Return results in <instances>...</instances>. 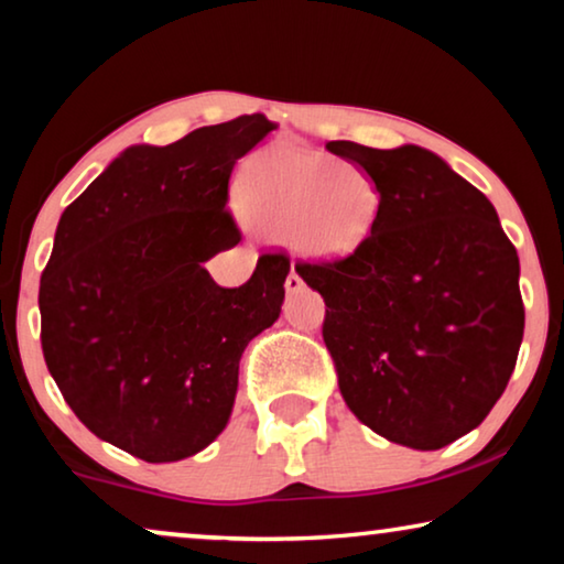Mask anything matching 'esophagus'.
I'll list each match as a JSON object with an SVG mask.
<instances>
[{
  "instance_id": "obj_1",
  "label": "esophagus",
  "mask_w": 564,
  "mask_h": 564,
  "mask_svg": "<svg viewBox=\"0 0 564 564\" xmlns=\"http://www.w3.org/2000/svg\"><path fill=\"white\" fill-rule=\"evenodd\" d=\"M303 288H305L303 276H300V274L295 272V267H292L290 274H288V280H284V290H288V292H300Z\"/></svg>"
}]
</instances>
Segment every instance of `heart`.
Instances as JSON below:
<instances>
[{
	"instance_id": "obj_1",
	"label": "heart",
	"mask_w": 564,
	"mask_h": 564,
	"mask_svg": "<svg viewBox=\"0 0 564 564\" xmlns=\"http://www.w3.org/2000/svg\"><path fill=\"white\" fill-rule=\"evenodd\" d=\"M241 203L267 234L292 238L307 257L344 259L372 236L380 189L351 161L280 149L249 161Z\"/></svg>"
}]
</instances>
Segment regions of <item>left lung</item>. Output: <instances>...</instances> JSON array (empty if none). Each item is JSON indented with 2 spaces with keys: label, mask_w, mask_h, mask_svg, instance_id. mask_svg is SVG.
Returning a JSON list of instances; mask_svg holds the SVG:
<instances>
[{
  "label": "left lung",
  "mask_w": 564,
  "mask_h": 564,
  "mask_svg": "<svg viewBox=\"0 0 564 564\" xmlns=\"http://www.w3.org/2000/svg\"><path fill=\"white\" fill-rule=\"evenodd\" d=\"M326 149L380 189L367 243L295 272L326 303L338 390L388 442L431 452L480 426L523 338L519 253L480 189L419 145Z\"/></svg>",
  "instance_id": "1"
}]
</instances>
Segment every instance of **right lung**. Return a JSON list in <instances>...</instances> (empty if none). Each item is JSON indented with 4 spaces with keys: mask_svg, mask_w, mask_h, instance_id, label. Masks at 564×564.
Returning <instances> with one entry per match:
<instances>
[{
    "mask_svg": "<svg viewBox=\"0 0 564 564\" xmlns=\"http://www.w3.org/2000/svg\"><path fill=\"white\" fill-rule=\"evenodd\" d=\"M272 130L257 112L130 145L61 215L37 292L45 365L76 419L138 459L215 442L243 349L280 318L284 253L259 257L241 288L205 269L241 241L230 172Z\"/></svg>",
    "mask_w": 564,
    "mask_h": 564,
    "instance_id": "obj_1",
    "label": "right lung"
}]
</instances>
